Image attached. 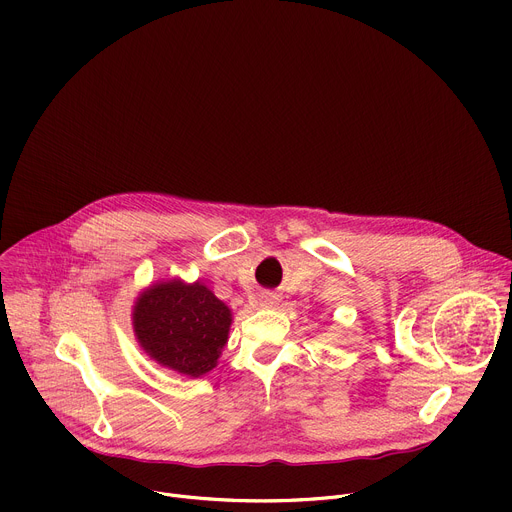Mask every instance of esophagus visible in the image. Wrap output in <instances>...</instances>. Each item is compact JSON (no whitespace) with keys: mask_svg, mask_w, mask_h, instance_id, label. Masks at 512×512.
Returning <instances> with one entry per match:
<instances>
[{"mask_svg":"<svg viewBox=\"0 0 512 512\" xmlns=\"http://www.w3.org/2000/svg\"><path fill=\"white\" fill-rule=\"evenodd\" d=\"M275 300H277L275 296H271V294H263V296H261V306H267V308H269V306H273V304H275Z\"/></svg>","mask_w":512,"mask_h":512,"instance_id":"obj_1","label":"esophagus"}]
</instances>
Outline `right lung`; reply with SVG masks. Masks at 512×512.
<instances>
[{
    "mask_svg": "<svg viewBox=\"0 0 512 512\" xmlns=\"http://www.w3.org/2000/svg\"><path fill=\"white\" fill-rule=\"evenodd\" d=\"M135 336L162 367L200 377L216 367L229 338L231 310L202 285L168 281L137 300Z\"/></svg>",
    "mask_w": 512,
    "mask_h": 512,
    "instance_id": "obj_1",
    "label": "right lung"
}]
</instances>
